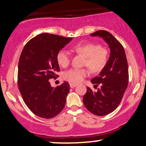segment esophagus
Masks as SVG:
<instances>
[{
  "label": "esophagus",
  "instance_id": "1",
  "mask_svg": "<svg viewBox=\"0 0 146 146\" xmlns=\"http://www.w3.org/2000/svg\"><path fill=\"white\" fill-rule=\"evenodd\" d=\"M76 86H77V84H75V83H70V88H74V87H76Z\"/></svg>",
  "mask_w": 146,
  "mask_h": 146
}]
</instances>
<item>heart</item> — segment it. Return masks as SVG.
<instances>
[{
	"label": "heart",
	"instance_id": "obj_1",
	"mask_svg": "<svg viewBox=\"0 0 146 146\" xmlns=\"http://www.w3.org/2000/svg\"><path fill=\"white\" fill-rule=\"evenodd\" d=\"M72 50L78 55L84 56L83 66L89 68L94 73H98L105 68L109 60V52L107 48L94 43H79L72 47ZM57 63L62 68H66L70 63V56L67 51L61 50L56 55ZM89 68H73L64 73L66 80L73 83L81 82L89 76Z\"/></svg>",
	"mask_w": 146,
	"mask_h": 146
}]
</instances>
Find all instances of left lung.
I'll return each mask as SVG.
<instances>
[{"mask_svg": "<svg viewBox=\"0 0 146 146\" xmlns=\"http://www.w3.org/2000/svg\"><path fill=\"white\" fill-rule=\"evenodd\" d=\"M91 36L102 37L110 48V56L105 68L91 80L95 86L101 87L96 92L89 87L83 97L86 108L96 116H105L114 111L121 102L128 85L129 73L125 52L122 44L111 33L98 30Z\"/></svg>", "mask_w": 146, "mask_h": 146, "instance_id": "1", "label": "left lung"}]
</instances>
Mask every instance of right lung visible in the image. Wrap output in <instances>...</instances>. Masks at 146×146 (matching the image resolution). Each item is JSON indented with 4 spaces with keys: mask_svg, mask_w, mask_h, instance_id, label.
<instances>
[{
    "mask_svg": "<svg viewBox=\"0 0 146 146\" xmlns=\"http://www.w3.org/2000/svg\"><path fill=\"white\" fill-rule=\"evenodd\" d=\"M72 40L48 33L35 36L24 46L18 66V86L25 105L35 115L52 118L66 104L70 85L64 82L52 87L50 79H56L60 67L56 55Z\"/></svg>",
    "mask_w": 146,
    "mask_h": 146,
    "instance_id": "add662e5",
    "label": "right lung"
}]
</instances>
